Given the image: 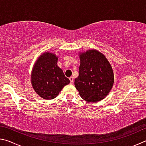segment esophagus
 Returning a JSON list of instances; mask_svg holds the SVG:
<instances>
[{
    "label": "esophagus",
    "mask_w": 146,
    "mask_h": 146,
    "mask_svg": "<svg viewBox=\"0 0 146 146\" xmlns=\"http://www.w3.org/2000/svg\"><path fill=\"white\" fill-rule=\"evenodd\" d=\"M70 84H73L74 83V79L73 77H70Z\"/></svg>",
    "instance_id": "obj_1"
}]
</instances>
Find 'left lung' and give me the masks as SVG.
<instances>
[{"label": "left lung", "instance_id": "8db88e82", "mask_svg": "<svg viewBox=\"0 0 146 146\" xmlns=\"http://www.w3.org/2000/svg\"><path fill=\"white\" fill-rule=\"evenodd\" d=\"M80 60L79 75L75 86L80 96L89 102L102 100L110 92L114 84L111 66L102 53L97 49L78 53Z\"/></svg>", "mask_w": 146, "mask_h": 146}]
</instances>
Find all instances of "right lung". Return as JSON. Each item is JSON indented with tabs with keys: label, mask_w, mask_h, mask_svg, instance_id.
<instances>
[{
	"label": "right lung",
	"mask_w": 146,
	"mask_h": 146,
	"mask_svg": "<svg viewBox=\"0 0 146 146\" xmlns=\"http://www.w3.org/2000/svg\"><path fill=\"white\" fill-rule=\"evenodd\" d=\"M58 56L46 51L38 56L31 73V83L34 91L41 98H56L64 86L70 84L63 71L57 65Z\"/></svg>",
	"instance_id": "right-lung-1"
}]
</instances>
